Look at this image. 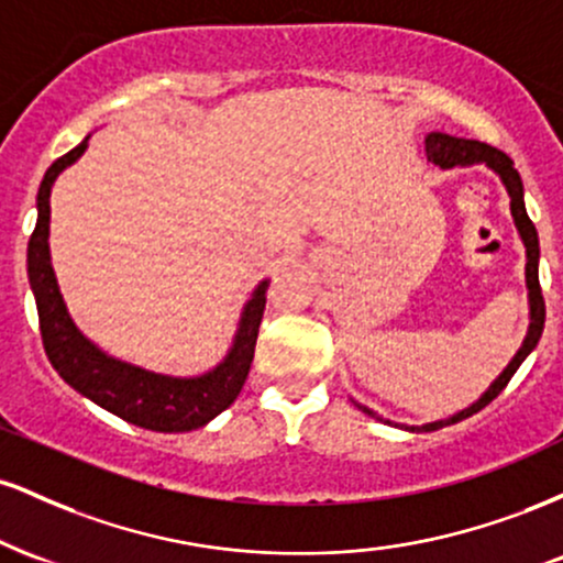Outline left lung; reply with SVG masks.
Listing matches in <instances>:
<instances>
[{
    "mask_svg": "<svg viewBox=\"0 0 563 563\" xmlns=\"http://www.w3.org/2000/svg\"><path fill=\"white\" fill-rule=\"evenodd\" d=\"M426 158H429L431 164H439V166H442V169H452V166L487 164L489 169L500 174L503 185H506V190H508V196H510V214H514L516 230H519L521 241H525V249H527L529 318H532V322H529V333H527L525 344H521L519 352H516V357L510 360V365L506 367V371L500 373V378H497L495 384L482 394L479 402H474L471 407H466V410H461V412H457V416L448 418V421H434V423H426V426H410V431H437V429H442V426L463 421V418L474 416V412H479L482 407H487L497 397V394L506 389L508 380L514 378V373L519 371V365L527 360V354L532 352L534 346H538V341H540V335H542V325H545V299H542L540 277H538V262H540L538 230H534L532 219L527 217L525 187H521L519 172L514 169V161H510L503 151H497V147L487 145V142L450 137V134H442V132H431L429 137H426ZM357 407L363 412H367V416L378 418L376 412L367 410V407H363V405H357ZM378 421H384V418H378Z\"/></svg>",
    "mask_w": 563,
    "mask_h": 563,
    "instance_id": "8db88e82",
    "label": "left lung"
}]
</instances>
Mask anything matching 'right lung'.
I'll list each match as a JSON object with an SVG mask.
<instances>
[{
  "mask_svg": "<svg viewBox=\"0 0 563 563\" xmlns=\"http://www.w3.org/2000/svg\"><path fill=\"white\" fill-rule=\"evenodd\" d=\"M84 151H87V140L57 158L44 174L36 196L38 217L29 241V280L38 309L44 352L68 386L140 429L166 431V434L200 429L219 412L228 410L243 389L251 360H254L256 335H260L264 303H267L264 294L269 283L262 280L251 301L245 303L241 328L224 363L203 376L172 378L108 357L92 341L84 339L74 320L68 318L53 264H49V192H53L57 174L74 164Z\"/></svg>",
  "mask_w": 563,
  "mask_h": 563,
  "instance_id": "right-lung-1",
  "label": "right lung"
}]
</instances>
